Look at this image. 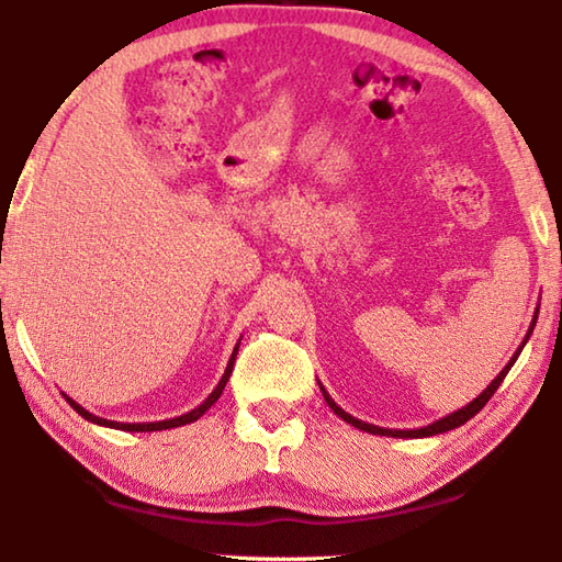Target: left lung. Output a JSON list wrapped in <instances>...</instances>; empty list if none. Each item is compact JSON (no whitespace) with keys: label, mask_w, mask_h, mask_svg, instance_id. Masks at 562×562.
Masks as SVG:
<instances>
[{"label":"left lung","mask_w":562,"mask_h":562,"mask_svg":"<svg viewBox=\"0 0 562 562\" xmlns=\"http://www.w3.org/2000/svg\"><path fill=\"white\" fill-rule=\"evenodd\" d=\"M536 318H539V308H536L533 312V318H531V326H529V330H527V336H524V340H521V345L517 348V352L512 355V360L503 367V372H499L491 384H487V389L481 393L479 398H473L469 405H463V408H459V411H453V413H449V415H445V417H439V420H435V423H429V425H425V427H417V429H386V427H379V425H369V423H362V420H357V417H352L350 413H345L340 405L330 398V393L324 389V384H321L318 381V386H321V393H324V398H326V403L330 405V411L336 413L338 417H342L345 423H350L352 427H357V429H362V432H369V435H384V437H403V439H408V437H413V439H417V437H432V435H441V432H449V429H453V427H461L463 423H469L471 417L479 413L483 405L491 401V396L493 393L499 389V384H503L505 381V376H507V372L512 367H515V362H517V357L521 355V350H524V345H527V340H529V336L533 333V326H536Z\"/></svg>","instance_id":"1"}]
</instances>
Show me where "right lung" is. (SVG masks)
Listing matches in <instances>:
<instances>
[{"mask_svg":"<svg viewBox=\"0 0 562 562\" xmlns=\"http://www.w3.org/2000/svg\"><path fill=\"white\" fill-rule=\"evenodd\" d=\"M236 355H238V342H236V348H234V352H232V357H229V362H226V369H224V374H222V379H220V384L214 386V391L210 393V396H207L205 401H202V403L198 405V408H193L190 413L178 415V417H169V420H157V423H117V420H105V417H99V415L89 413V411L83 408V405H79L75 398H69L67 393H63V396L67 398V403L71 405V408H75V411L83 417V420H89V423H93V425H101V427L123 429V432H157V429L181 427V425H188V423H195L198 417L205 415V413L212 408V405L217 403V398L222 396V391H224V386H226V381H229V376H232Z\"/></svg>","mask_w":562,"mask_h":562,"instance_id":"1","label":"right lung"}]
</instances>
